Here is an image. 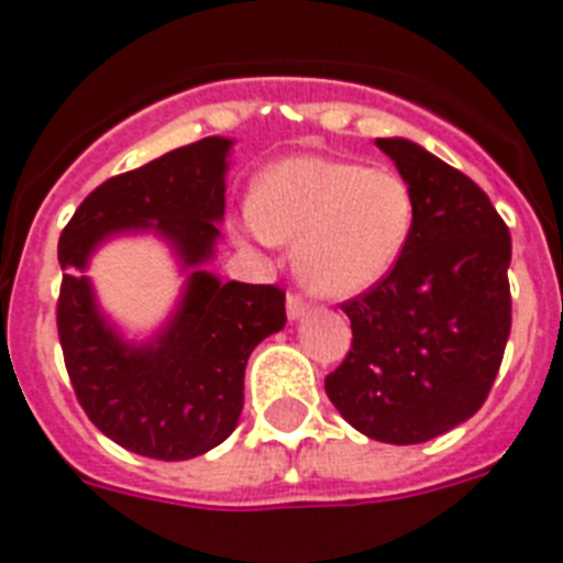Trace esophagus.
Masks as SVG:
<instances>
[{
    "label": "esophagus",
    "mask_w": 563,
    "mask_h": 563,
    "mask_svg": "<svg viewBox=\"0 0 563 563\" xmlns=\"http://www.w3.org/2000/svg\"><path fill=\"white\" fill-rule=\"evenodd\" d=\"M305 313H308V302H305L302 296L287 294V317L296 322V319H302Z\"/></svg>",
    "instance_id": "1"
}]
</instances>
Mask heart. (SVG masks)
<instances>
[{
	"instance_id": "1",
	"label": "heart",
	"mask_w": 563,
	"mask_h": 563,
	"mask_svg": "<svg viewBox=\"0 0 563 563\" xmlns=\"http://www.w3.org/2000/svg\"><path fill=\"white\" fill-rule=\"evenodd\" d=\"M416 223V197L393 168L290 156L264 170L246 211L258 241L296 244L294 269L310 294L352 299L380 285Z\"/></svg>"
}]
</instances>
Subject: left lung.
<instances>
[{"mask_svg": "<svg viewBox=\"0 0 563 563\" xmlns=\"http://www.w3.org/2000/svg\"><path fill=\"white\" fill-rule=\"evenodd\" d=\"M377 147L412 188L416 223L393 273L343 305L354 340L325 393L368 439L418 444L492 393L511 331V235L462 170L409 139Z\"/></svg>", "mask_w": 563, "mask_h": 563, "instance_id": "obj_1", "label": "left lung"}]
</instances>
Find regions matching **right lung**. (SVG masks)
Returning a JSON list of instances; mask_svg holds the SVG:
<instances>
[{
    "mask_svg": "<svg viewBox=\"0 0 563 563\" xmlns=\"http://www.w3.org/2000/svg\"><path fill=\"white\" fill-rule=\"evenodd\" d=\"M232 145L200 139L107 179L57 244V334L75 395L107 439L139 456L195 460L229 439L244 409L246 360L287 322L285 290L220 282L206 269L227 211ZM136 231L162 236L187 273L178 308L147 341L120 334L86 276L98 245Z\"/></svg>",
    "mask_w": 563,
    "mask_h": 563,
    "instance_id": "add662e5",
    "label": "right lung"
}]
</instances>
